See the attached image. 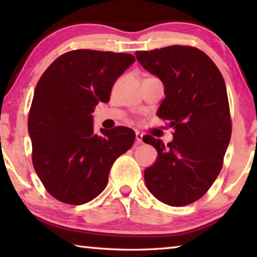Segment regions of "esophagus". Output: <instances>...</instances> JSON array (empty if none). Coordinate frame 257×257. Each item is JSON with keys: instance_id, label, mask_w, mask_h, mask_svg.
I'll return each instance as SVG.
<instances>
[{"instance_id": "obj_1", "label": "esophagus", "mask_w": 257, "mask_h": 257, "mask_svg": "<svg viewBox=\"0 0 257 257\" xmlns=\"http://www.w3.org/2000/svg\"><path fill=\"white\" fill-rule=\"evenodd\" d=\"M136 142H137V144H142L143 143V134L142 133L136 132Z\"/></svg>"}]
</instances>
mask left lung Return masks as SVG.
I'll return each mask as SVG.
<instances>
[{
  "label": "left lung",
  "instance_id": "obj_1",
  "mask_svg": "<svg viewBox=\"0 0 257 257\" xmlns=\"http://www.w3.org/2000/svg\"><path fill=\"white\" fill-rule=\"evenodd\" d=\"M136 58L162 80L165 98L158 116L175 129L167 145L143 138L158 151L156 162L144 172L146 187L168 205H188L205 195L222 169L232 130L224 79L193 46L137 51Z\"/></svg>",
  "mask_w": 257,
  "mask_h": 257
}]
</instances>
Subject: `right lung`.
Here are the masks:
<instances>
[{"label":"right lung","mask_w":257,"mask_h":257,"mask_svg":"<svg viewBox=\"0 0 257 257\" xmlns=\"http://www.w3.org/2000/svg\"><path fill=\"white\" fill-rule=\"evenodd\" d=\"M135 62L128 53L75 50L60 55L35 88L28 115L35 171L58 201L81 205L105 189L114 161L135 142L133 129L95 134L98 102L110 101L118 77Z\"/></svg>","instance_id":"obj_1"}]
</instances>
